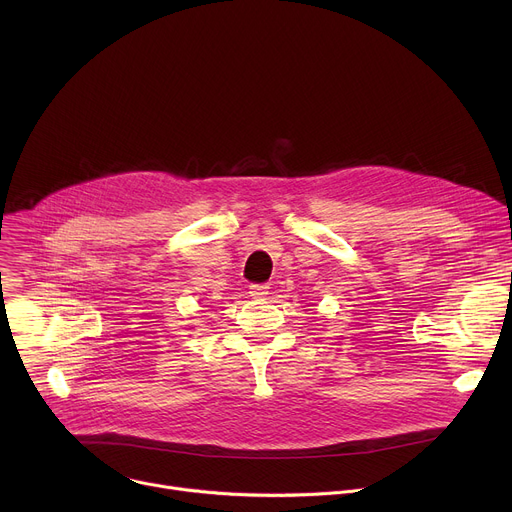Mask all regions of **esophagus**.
I'll return each mask as SVG.
<instances>
[{
	"label": "esophagus",
	"mask_w": 512,
	"mask_h": 512,
	"mask_svg": "<svg viewBox=\"0 0 512 512\" xmlns=\"http://www.w3.org/2000/svg\"><path fill=\"white\" fill-rule=\"evenodd\" d=\"M249 294L255 300H263L269 294V285L267 283H253V285H249Z\"/></svg>",
	"instance_id": "1"
}]
</instances>
